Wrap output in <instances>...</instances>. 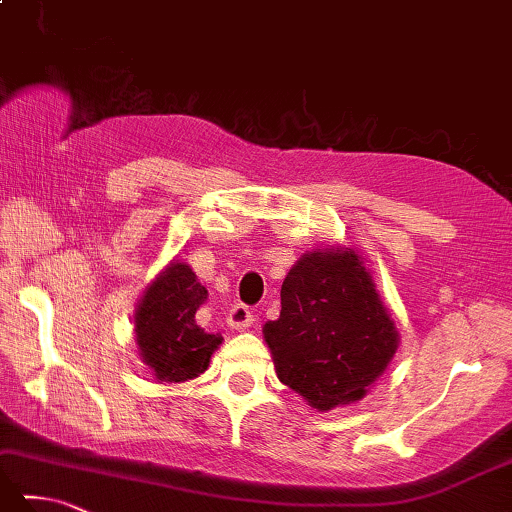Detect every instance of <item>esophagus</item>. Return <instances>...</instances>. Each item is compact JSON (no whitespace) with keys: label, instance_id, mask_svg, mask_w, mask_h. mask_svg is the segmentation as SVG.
Here are the masks:
<instances>
[{"label":"esophagus","instance_id":"1","mask_svg":"<svg viewBox=\"0 0 512 512\" xmlns=\"http://www.w3.org/2000/svg\"><path fill=\"white\" fill-rule=\"evenodd\" d=\"M227 325L231 327V330L243 332V330H247V327L254 325V314H252V310H249L247 305L238 303V305L231 307V312L227 316Z\"/></svg>","mask_w":512,"mask_h":512}]
</instances>
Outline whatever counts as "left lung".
I'll use <instances>...</instances> for the list:
<instances>
[{
  "mask_svg": "<svg viewBox=\"0 0 512 512\" xmlns=\"http://www.w3.org/2000/svg\"><path fill=\"white\" fill-rule=\"evenodd\" d=\"M278 379L318 412L359 401L388 368L399 332L356 249L307 252L263 327Z\"/></svg>",
  "mask_w": 512,
  "mask_h": 512,
  "instance_id": "8db88e82",
  "label": "left lung"
}]
</instances>
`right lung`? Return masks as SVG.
Here are the masks:
<instances>
[{"label":"right lung","mask_w":512,"mask_h":512,"mask_svg":"<svg viewBox=\"0 0 512 512\" xmlns=\"http://www.w3.org/2000/svg\"><path fill=\"white\" fill-rule=\"evenodd\" d=\"M207 289L187 263L173 260L144 289L136 307V345L140 359L158 381L182 383L207 370L211 354L223 343L196 323Z\"/></svg>","instance_id":"right-lung-1"}]
</instances>
